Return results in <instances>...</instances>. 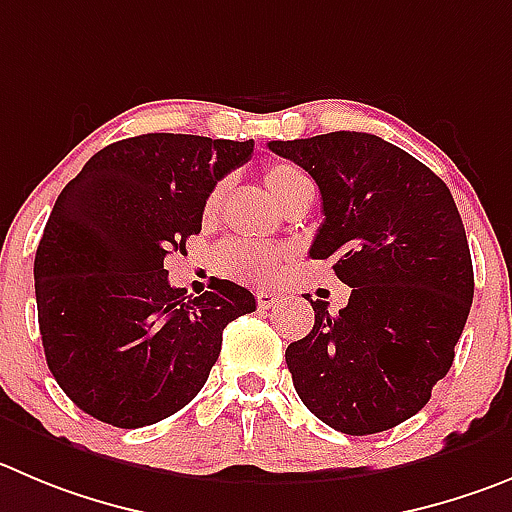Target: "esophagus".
<instances>
[{"label": "esophagus", "instance_id": "34e87169", "mask_svg": "<svg viewBox=\"0 0 512 512\" xmlns=\"http://www.w3.org/2000/svg\"><path fill=\"white\" fill-rule=\"evenodd\" d=\"M255 298H257V305H260V308H272V305L283 298V293H278V290H257Z\"/></svg>", "mask_w": 512, "mask_h": 512}]
</instances>
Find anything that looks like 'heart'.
<instances>
[{"instance_id":"1","label":"heart","mask_w":512,"mask_h":512,"mask_svg":"<svg viewBox=\"0 0 512 512\" xmlns=\"http://www.w3.org/2000/svg\"><path fill=\"white\" fill-rule=\"evenodd\" d=\"M305 179L303 171L298 166L288 164V161H267L262 166V184L267 186L272 197L285 204L295 189H298ZM224 197V184H217L209 197L204 199L202 217L214 219L219 212V204ZM285 252L280 247L272 245H255V242L245 240H229L219 247V265L227 275L242 280L250 285H272L278 283L280 272H283Z\"/></svg>"}]
</instances>
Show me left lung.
<instances>
[{
	"label": "left lung",
	"mask_w": 512,
	"mask_h": 512,
	"mask_svg": "<svg viewBox=\"0 0 512 512\" xmlns=\"http://www.w3.org/2000/svg\"><path fill=\"white\" fill-rule=\"evenodd\" d=\"M321 189L313 260L351 288L346 308L310 300L315 326L285 361L300 401L343 434L407 422L447 376L475 293L465 224L432 169L371 133L270 141ZM310 298V295H305Z\"/></svg>",
	"instance_id": "1"
}]
</instances>
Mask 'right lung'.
<instances>
[{
    "instance_id": "1",
    "label": "right lung",
    "mask_w": 512,
    "mask_h": 512,
    "mask_svg": "<svg viewBox=\"0 0 512 512\" xmlns=\"http://www.w3.org/2000/svg\"><path fill=\"white\" fill-rule=\"evenodd\" d=\"M252 148L143 133L105 146L60 191L35 255L37 321L52 376L85 414L121 429L176 414L207 384L227 323L255 310L229 280L186 298L164 267Z\"/></svg>"
}]
</instances>
